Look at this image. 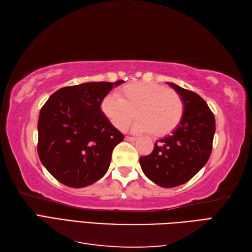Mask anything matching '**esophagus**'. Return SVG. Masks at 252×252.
Returning <instances> with one entry per match:
<instances>
[{
    "label": "esophagus",
    "mask_w": 252,
    "mask_h": 252,
    "mask_svg": "<svg viewBox=\"0 0 252 252\" xmlns=\"http://www.w3.org/2000/svg\"><path fill=\"white\" fill-rule=\"evenodd\" d=\"M126 140L127 141H135L136 138H134V136H126Z\"/></svg>",
    "instance_id": "esophagus-1"
}]
</instances>
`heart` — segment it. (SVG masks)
I'll list each match as a JSON object with an SVG mask.
<instances>
[{
  "mask_svg": "<svg viewBox=\"0 0 252 252\" xmlns=\"http://www.w3.org/2000/svg\"><path fill=\"white\" fill-rule=\"evenodd\" d=\"M101 110L119 130H124L133 117L135 132H152L163 136L172 132L181 123L184 103L181 95L171 88L152 83H131L121 87L116 95H106Z\"/></svg>",
  "mask_w": 252,
  "mask_h": 252,
  "instance_id": "1",
  "label": "heart"
}]
</instances>
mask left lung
<instances>
[{
	"label": "left lung",
	"instance_id": "obj_1",
	"mask_svg": "<svg viewBox=\"0 0 252 252\" xmlns=\"http://www.w3.org/2000/svg\"><path fill=\"white\" fill-rule=\"evenodd\" d=\"M181 95L184 114L171 134L155 144L149 156L140 158L142 170L157 185L171 188L184 184L210 158L216 119L203 98L193 91L167 83Z\"/></svg>",
	"mask_w": 252,
	"mask_h": 252
}]
</instances>
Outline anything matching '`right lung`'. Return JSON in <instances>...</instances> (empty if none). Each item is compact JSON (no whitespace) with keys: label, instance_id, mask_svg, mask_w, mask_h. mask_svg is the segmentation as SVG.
I'll list each match as a JSON object with an SVG mask.
<instances>
[{"label":"right lung","instance_id":"1","mask_svg":"<svg viewBox=\"0 0 252 252\" xmlns=\"http://www.w3.org/2000/svg\"><path fill=\"white\" fill-rule=\"evenodd\" d=\"M123 82L63 87L44 104L37 122V155L60 183L82 188L107 172L113 148L124 135L104 116L101 102Z\"/></svg>","mask_w":252,"mask_h":252}]
</instances>
